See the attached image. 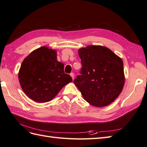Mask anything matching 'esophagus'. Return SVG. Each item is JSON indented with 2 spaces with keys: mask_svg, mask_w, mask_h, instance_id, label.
I'll list each match as a JSON object with an SVG mask.
<instances>
[{
  "mask_svg": "<svg viewBox=\"0 0 147 147\" xmlns=\"http://www.w3.org/2000/svg\"><path fill=\"white\" fill-rule=\"evenodd\" d=\"M70 76H71V78H72L73 80H74V73H70Z\"/></svg>",
  "mask_w": 147,
  "mask_h": 147,
  "instance_id": "1",
  "label": "esophagus"
}]
</instances>
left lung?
<instances>
[{"instance_id":"1","label":"left lung","mask_w":147,"mask_h":147,"mask_svg":"<svg viewBox=\"0 0 147 147\" xmlns=\"http://www.w3.org/2000/svg\"><path fill=\"white\" fill-rule=\"evenodd\" d=\"M82 68L74 80L92 105H108L118 97L124 84L122 60L109 49L90 45L79 50Z\"/></svg>"}]
</instances>
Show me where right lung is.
<instances>
[{"label": "right lung", "instance_id": "right-lung-1", "mask_svg": "<svg viewBox=\"0 0 147 147\" xmlns=\"http://www.w3.org/2000/svg\"><path fill=\"white\" fill-rule=\"evenodd\" d=\"M19 81L24 92L34 101L49 102L72 78L57 61L55 50L42 47L25 58L20 67Z\"/></svg>", "mask_w": 147, "mask_h": 147}]
</instances>
